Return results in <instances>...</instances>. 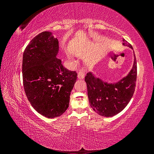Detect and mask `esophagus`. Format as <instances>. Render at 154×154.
<instances>
[{
  "label": "esophagus",
  "instance_id": "esophagus-1",
  "mask_svg": "<svg viewBox=\"0 0 154 154\" xmlns=\"http://www.w3.org/2000/svg\"><path fill=\"white\" fill-rule=\"evenodd\" d=\"M77 77H78V79H83V78H84V72H83L82 71H79V72H78Z\"/></svg>",
  "mask_w": 154,
  "mask_h": 154
}]
</instances>
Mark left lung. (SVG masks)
<instances>
[{"label":"left lung","mask_w":154,"mask_h":154,"mask_svg":"<svg viewBox=\"0 0 154 154\" xmlns=\"http://www.w3.org/2000/svg\"><path fill=\"white\" fill-rule=\"evenodd\" d=\"M123 45L132 49V45L123 39ZM129 74L119 82L112 84L103 82L91 72L85 77L87 83L88 96L93 110L100 116L112 117L126 107L135 90L137 75V60Z\"/></svg>","instance_id":"8db88e82"}]
</instances>
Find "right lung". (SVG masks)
Instances as JSON below:
<instances>
[{
    "label": "right lung",
    "instance_id": "obj_1",
    "mask_svg": "<svg viewBox=\"0 0 154 154\" xmlns=\"http://www.w3.org/2000/svg\"><path fill=\"white\" fill-rule=\"evenodd\" d=\"M58 41L51 32L34 37L23 54L22 78L27 98L35 110L48 118L63 114L69 107L70 94L77 80L56 58Z\"/></svg>",
    "mask_w": 154,
    "mask_h": 154
}]
</instances>
